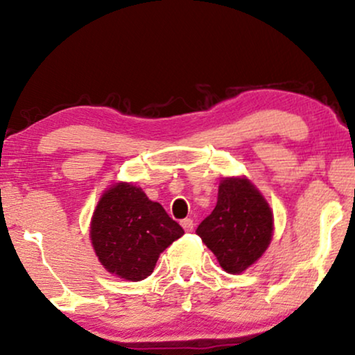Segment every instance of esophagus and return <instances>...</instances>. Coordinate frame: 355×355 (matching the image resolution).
I'll return each mask as SVG.
<instances>
[{"instance_id":"obj_1","label":"esophagus","mask_w":355,"mask_h":355,"mask_svg":"<svg viewBox=\"0 0 355 355\" xmlns=\"http://www.w3.org/2000/svg\"><path fill=\"white\" fill-rule=\"evenodd\" d=\"M193 225H195V224H193L191 219H183L182 220V227H183V229H185V232H191Z\"/></svg>"}]
</instances>
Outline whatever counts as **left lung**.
<instances>
[{
	"label": "left lung",
	"mask_w": 355,
	"mask_h": 355,
	"mask_svg": "<svg viewBox=\"0 0 355 355\" xmlns=\"http://www.w3.org/2000/svg\"><path fill=\"white\" fill-rule=\"evenodd\" d=\"M272 211L248 178H224L214 211L196 234L216 254L222 269L240 274L266 252L272 239Z\"/></svg>",
	"instance_id": "left-lung-1"
}]
</instances>
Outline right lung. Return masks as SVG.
Wrapping results in <instances>:
<instances>
[{
  "mask_svg": "<svg viewBox=\"0 0 355 355\" xmlns=\"http://www.w3.org/2000/svg\"><path fill=\"white\" fill-rule=\"evenodd\" d=\"M185 234L159 202L121 182L103 193L91 220V242L108 272L126 281L150 276L159 254Z\"/></svg>",
  "mask_w": 355,
  "mask_h": 355,
  "instance_id": "add662e5",
  "label": "right lung"
}]
</instances>
